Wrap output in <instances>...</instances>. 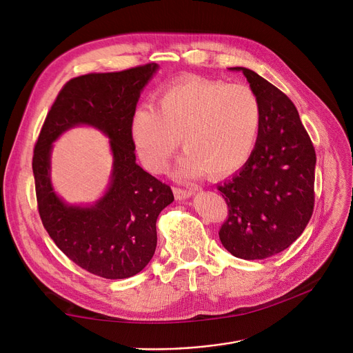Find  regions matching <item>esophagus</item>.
Segmentation results:
<instances>
[{"instance_id":"1","label":"esophagus","mask_w":353,"mask_h":353,"mask_svg":"<svg viewBox=\"0 0 353 353\" xmlns=\"http://www.w3.org/2000/svg\"><path fill=\"white\" fill-rule=\"evenodd\" d=\"M173 192H174L176 199H179V200L189 199L196 193L193 189H179V188H173Z\"/></svg>"}]
</instances>
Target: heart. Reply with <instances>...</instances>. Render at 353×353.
<instances>
[{
	"label": "heart",
	"instance_id": "b5f03b06",
	"mask_svg": "<svg viewBox=\"0 0 353 353\" xmlns=\"http://www.w3.org/2000/svg\"><path fill=\"white\" fill-rule=\"evenodd\" d=\"M262 110L254 91L200 77L181 79L163 88L153 105H141L130 119V137L147 170L161 173L181 144L186 152L177 173L226 177L248 163L259 137Z\"/></svg>",
	"mask_w": 353,
	"mask_h": 353
}]
</instances>
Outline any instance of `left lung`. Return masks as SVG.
Returning a JSON list of instances; mask_svg holds the SVG:
<instances>
[{
  "instance_id": "obj_1",
  "label": "left lung",
  "mask_w": 353,
  "mask_h": 353,
  "mask_svg": "<svg viewBox=\"0 0 353 353\" xmlns=\"http://www.w3.org/2000/svg\"><path fill=\"white\" fill-rule=\"evenodd\" d=\"M242 71L261 103L256 147L230 180L219 184L229 217L220 242L239 259H266L288 249L313 213L316 153L294 104L257 72Z\"/></svg>"
}]
</instances>
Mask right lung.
Instances as JSON below:
<instances>
[{"label": "right lung", "instance_id": "add662e5", "mask_svg": "<svg viewBox=\"0 0 353 353\" xmlns=\"http://www.w3.org/2000/svg\"><path fill=\"white\" fill-rule=\"evenodd\" d=\"M157 70L153 63L70 80L34 148L37 203L46 230L74 263L105 279H127L148 265L157 246V217L174 200L167 184L136 163L130 137V119ZM80 125L96 128L109 139L114 169L99 201L70 205L52 186L50 152L65 131Z\"/></svg>", "mask_w": 353, "mask_h": 353}]
</instances>
